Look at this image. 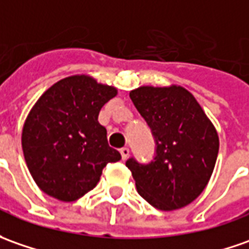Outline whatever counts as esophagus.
Here are the masks:
<instances>
[{
	"label": "esophagus",
	"mask_w": 249,
	"mask_h": 249,
	"mask_svg": "<svg viewBox=\"0 0 249 249\" xmlns=\"http://www.w3.org/2000/svg\"><path fill=\"white\" fill-rule=\"evenodd\" d=\"M120 153H121V158L125 160L129 157V148H128V147H123V148L120 150Z\"/></svg>",
	"instance_id": "34e87169"
}]
</instances>
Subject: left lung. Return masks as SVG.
Here are the masks:
<instances>
[{
    "instance_id": "obj_1",
    "label": "left lung",
    "mask_w": 249,
    "mask_h": 249,
    "mask_svg": "<svg viewBox=\"0 0 249 249\" xmlns=\"http://www.w3.org/2000/svg\"><path fill=\"white\" fill-rule=\"evenodd\" d=\"M132 102L155 140L148 163L125 162L136 189L155 209H181L206 188L219 150L218 133L194 95L180 86L140 87Z\"/></svg>"
}]
</instances>
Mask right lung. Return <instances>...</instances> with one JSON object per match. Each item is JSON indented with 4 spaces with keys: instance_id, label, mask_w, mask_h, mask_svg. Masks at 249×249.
Returning a JSON list of instances; mask_svg holds the SVG:
<instances>
[{
    "instance_id": "right-lung-1",
    "label": "right lung",
    "mask_w": 249,
    "mask_h": 249,
    "mask_svg": "<svg viewBox=\"0 0 249 249\" xmlns=\"http://www.w3.org/2000/svg\"><path fill=\"white\" fill-rule=\"evenodd\" d=\"M117 89L89 76H71L47 89L25 120L21 146L32 178L45 194L73 202L89 192L103 167L121 160L98 123Z\"/></svg>"
}]
</instances>
